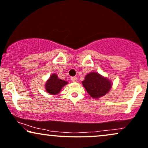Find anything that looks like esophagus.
Wrapping results in <instances>:
<instances>
[{"mask_svg": "<svg viewBox=\"0 0 148 148\" xmlns=\"http://www.w3.org/2000/svg\"><path fill=\"white\" fill-rule=\"evenodd\" d=\"M71 81H72L73 82H77V77H71Z\"/></svg>", "mask_w": 148, "mask_h": 148, "instance_id": "obj_1", "label": "esophagus"}]
</instances>
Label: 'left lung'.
<instances>
[{
    "label": "left lung",
    "instance_id": "left-lung-1",
    "mask_svg": "<svg viewBox=\"0 0 148 148\" xmlns=\"http://www.w3.org/2000/svg\"><path fill=\"white\" fill-rule=\"evenodd\" d=\"M82 84L87 92L95 99L107 94L112 85L110 79L95 72L87 74L82 81Z\"/></svg>",
    "mask_w": 148,
    "mask_h": 148
}]
</instances>
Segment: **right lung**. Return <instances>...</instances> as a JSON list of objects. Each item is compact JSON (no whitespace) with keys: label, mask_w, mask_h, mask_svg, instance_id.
Segmentation results:
<instances>
[{"label":"right lung","mask_w":148,"mask_h":148,"mask_svg":"<svg viewBox=\"0 0 148 148\" xmlns=\"http://www.w3.org/2000/svg\"><path fill=\"white\" fill-rule=\"evenodd\" d=\"M67 84L68 82L66 81L59 79L57 74L53 73L45 84V89L48 93L56 95L59 93L62 88Z\"/></svg>","instance_id":"right-lung-1"}]
</instances>
